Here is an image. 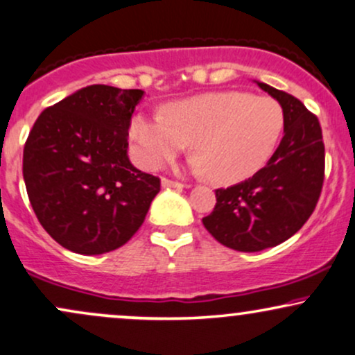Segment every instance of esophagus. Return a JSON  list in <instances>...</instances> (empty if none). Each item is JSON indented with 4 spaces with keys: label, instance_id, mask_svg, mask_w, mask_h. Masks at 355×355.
<instances>
[{
    "label": "esophagus",
    "instance_id": "obj_1",
    "mask_svg": "<svg viewBox=\"0 0 355 355\" xmlns=\"http://www.w3.org/2000/svg\"><path fill=\"white\" fill-rule=\"evenodd\" d=\"M161 184H162V187H176V189H181V187H184V184H182V182L173 181V179H168V178H162Z\"/></svg>",
    "mask_w": 355,
    "mask_h": 355
}]
</instances>
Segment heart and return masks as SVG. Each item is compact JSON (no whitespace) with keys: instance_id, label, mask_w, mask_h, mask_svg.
<instances>
[{"instance_id":"1","label":"heart","mask_w":355,"mask_h":355,"mask_svg":"<svg viewBox=\"0 0 355 355\" xmlns=\"http://www.w3.org/2000/svg\"><path fill=\"white\" fill-rule=\"evenodd\" d=\"M284 123L276 99L224 91L171 103L162 116L137 112L128 135L144 169H159L193 141L191 168L232 184L254 176L269 161Z\"/></svg>"}]
</instances>
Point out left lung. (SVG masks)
<instances>
[{
	"mask_svg": "<svg viewBox=\"0 0 355 355\" xmlns=\"http://www.w3.org/2000/svg\"><path fill=\"white\" fill-rule=\"evenodd\" d=\"M284 111V136L264 168L227 189L202 224L226 248L257 252L284 243L315 209L324 184L326 151L318 116L276 87L257 81Z\"/></svg>",
	"mask_w": 355,
	"mask_h": 355,
	"instance_id": "left-lung-1",
	"label": "left lung"
}]
</instances>
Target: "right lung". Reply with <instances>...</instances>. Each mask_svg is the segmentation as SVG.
Wrapping results in <instances>:
<instances>
[{"instance_id": "1", "label": "right lung", "mask_w": 355, "mask_h": 355, "mask_svg": "<svg viewBox=\"0 0 355 355\" xmlns=\"http://www.w3.org/2000/svg\"><path fill=\"white\" fill-rule=\"evenodd\" d=\"M144 91L83 87L46 107L23 151L28 198L44 231L78 254L126 244L144 223L159 178L128 157V129Z\"/></svg>"}]
</instances>
